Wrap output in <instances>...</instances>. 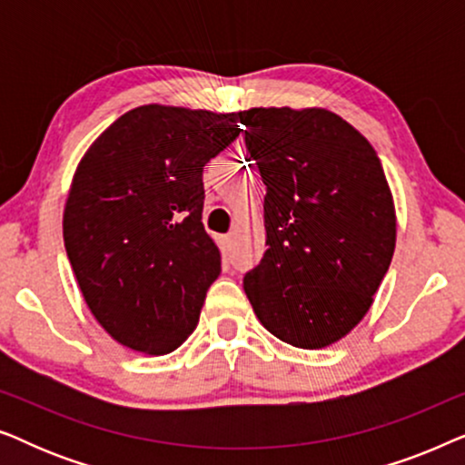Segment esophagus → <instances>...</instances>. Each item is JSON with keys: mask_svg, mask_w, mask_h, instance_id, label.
<instances>
[{"mask_svg": "<svg viewBox=\"0 0 465 465\" xmlns=\"http://www.w3.org/2000/svg\"><path fill=\"white\" fill-rule=\"evenodd\" d=\"M220 247H222V253H231V250H232V237H231V234H224V237H220Z\"/></svg>", "mask_w": 465, "mask_h": 465, "instance_id": "obj_1", "label": "esophagus"}]
</instances>
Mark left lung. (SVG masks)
Here are the masks:
<instances>
[{
    "mask_svg": "<svg viewBox=\"0 0 465 465\" xmlns=\"http://www.w3.org/2000/svg\"><path fill=\"white\" fill-rule=\"evenodd\" d=\"M266 186V245L243 277L262 326L301 349L342 339L371 309L396 247V212L368 139L328 110L237 114Z\"/></svg>",
    "mask_w": 465,
    "mask_h": 465,
    "instance_id": "obj_1",
    "label": "left lung"
}]
</instances>
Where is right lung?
<instances>
[{
  "label": "right lung",
  "mask_w": 465,
  "mask_h": 465,
  "mask_svg": "<svg viewBox=\"0 0 465 465\" xmlns=\"http://www.w3.org/2000/svg\"><path fill=\"white\" fill-rule=\"evenodd\" d=\"M237 114L142 105L101 133L63 215L82 296L120 345L175 351L222 271L203 226V167L239 137Z\"/></svg>",
  "instance_id": "obj_1"
}]
</instances>
